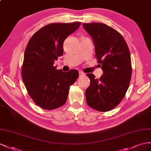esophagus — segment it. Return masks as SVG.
Wrapping results in <instances>:
<instances>
[{
	"label": "esophagus",
	"mask_w": 151,
	"mask_h": 151,
	"mask_svg": "<svg viewBox=\"0 0 151 151\" xmlns=\"http://www.w3.org/2000/svg\"><path fill=\"white\" fill-rule=\"evenodd\" d=\"M79 76H80V77L85 76H86V73H84L82 72V71H80V72H79Z\"/></svg>",
	"instance_id": "esophagus-1"
}]
</instances>
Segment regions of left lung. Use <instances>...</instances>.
<instances>
[{
  "label": "left lung",
  "mask_w": 151,
  "mask_h": 151,
  "mask_svg": "<svg viewBox=\"0 0 151 151\" xmlns=\"http://www.w3.org/2000/svg\"><path fill=\"white\" fill-rule=\"evenodd\" d=\"M95 46V55L103 71L99 79L92 73L86 91L87 105L99 111H108L121 103L131 78V61L128 46L117 30L101 23L83 24Z\"/></svg>",
  "instance_id": "left-lung-1"
}]
</instances>
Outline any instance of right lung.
<instances>
[{
	"label": "right lung",
	"instance_id": "1",
	"mask_svg": "<svg viewBox=\"0 0 151 151\" xmlns=\"http://www.w3.org/2000/svg\"><path fill=\"white\" fill-rule=\"evenodd\" d=\"M80 25V22L48 24L38 30L26 46L22 80L30 98L42 109L53 110L64 105L69 87L78 78L76 69L63 72L53 64L63 55L64 40Z\"/></svg>",
	"mask_w": 151,
	"mask_h": 151
}]
</instances>
